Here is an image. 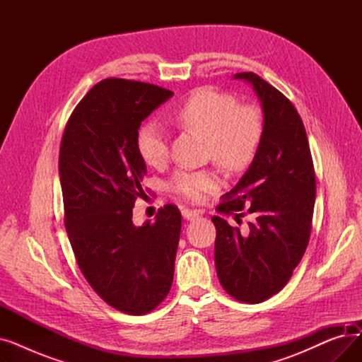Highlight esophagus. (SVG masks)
<instances>
[{
    "mask_svg": "<svg viewBox=\"0 0 362 362\" xmlns=\"http://www.w3.org/2000/svg\"><path fill=\"white\" fill-rule=\"evenodd\" d=\"M182 216H183V218H186L189 221H194L199 217V213L197 210H191V208H185V210L182 211Z\"/></svg>",
    "mask_w": 362,
    "mask_h": 362,
    "instance_id": "obj_1",
    "label": "esophagus"
}]
</instances>
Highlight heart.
<instances>
[{
	"label": "heart",
	"mask_w": 362,
	"mask_h": 362,
	"mask_svg": "<svg viewBox=\"0 0 362 362\" xmlns=\"http://www.w3.org/2000/svg\"><path fill=\"white\" fill-rule=\"evenodd\" d=\"M171 117L179 126L204 138L208 156L229 173H239L254 161L264 136V122L257 107L239 105L232 95L211 88L195 90ZM136 145L149 165H160L168 157L165 132L154 122L139 127ZM218 182L213 170H179L171 177L170 187L187 199L201 201Z\"/></svg>",
	"instance_id": "b5f03b06"
}]
</instances>
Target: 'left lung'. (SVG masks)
<instances>
[{
	"mask_svg": "<svg viewBox=\"0 0 362 362\" xmlns=\"http://www.w3.org/2000/svg\"><path fill=\"white\" fill-rule=\"evenodd\" d=\"M254 86L264 111V136L248 171L216 211L251 216L248 230L214 216L216 269L223 289L245 303L280 292L302 259L311 235L315 171L305 127L293 104L252 71L236 73Z\"/></svg>",
	"mask_w": 362,
	"mask_h": 362,
	"instance_id": "8db88e82",
	"label": "left lung"
}]
</instances>
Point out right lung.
Here are the masks:
<instances>
[{
	"label": "right lung",
	"mask_w": 362,
	"mask_h": 362,
	"mask_svg": "<svg viewBox=\"0 0 362 362\" xmlns=\"http://www.w3.org/2000/svg\"><path fill=\"white\" fill-rule=\"evenodd\" d=\"M173 97L157 85L104 79L76 105L60 145L64 226L79 269L110 307L142 315L168 295L182 229L173 204L136 227L132 208L144 194L141 123Z\"/></svg>",
	"instance_id": "obj_1"
}]
</instances>
